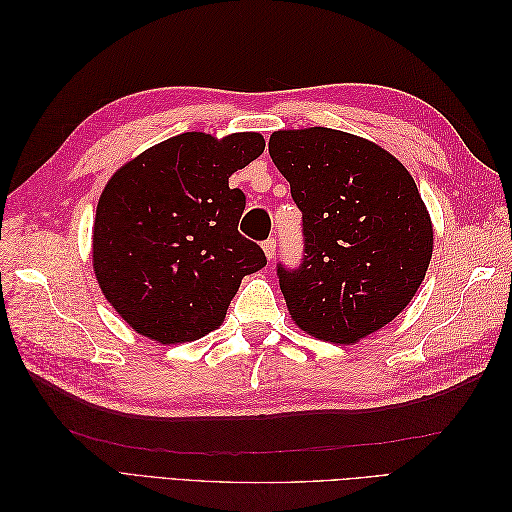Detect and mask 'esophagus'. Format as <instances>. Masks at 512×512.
I'll list each match as a JSON object with an SVG mask.
<instances>
[{"instance_id":"obj_1","label":"esophagus","mask_w":512,"mask_h":512,"mask_svg":"<svg viewBox=\"0 0 512 512\" xmlns=\"http://www.w3.org/2000/svg\"><path fill=\"white\" fill-rule=\"evenodd\" d=\"M262 250H265V256L269 260H273V256H275V239H267L265 243H262Z\"/></svg>"}]
</instances>
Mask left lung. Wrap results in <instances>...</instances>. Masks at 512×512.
I'll use <instances>...</instances> for the list:
<instances>
[{"mask_svg": "<svg viewBox=\"0 0 512 512\" xmlns=\"http://www.w3.org/2000/svg\"><path fill=\"white\" fill-rule=\"evenodd\" d=\"M269 153L303 213L299 269L277 267L297 327L356 344L399 316L423 284L433 224L408 168L367 138L277 130Z\"/></svg>", "mask_w": 512, "mask_h": 512, "instance_id": "1", "label": "left lung"}]
</instances>
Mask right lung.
<instances>
[{"mask_svg":"<svg viewBox=\"0 0 512 512\" xmlns=\"http://www.w3.org/2000/svg\"><path fill=\"white\" fill-rule=\"evenodd\" d=\"M265 151L258 132H183L145 149L108 179L91 258L106 301L158 344L218 329L245 275L267 265L239 235L245 209L228 177Z\"/></svg>","mask_w":512,"mask_h":512,"instance_id":"right-lung-1","label":"right lung"}]
</instances>
